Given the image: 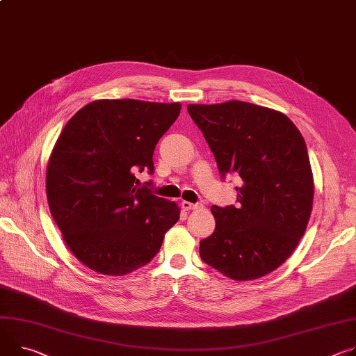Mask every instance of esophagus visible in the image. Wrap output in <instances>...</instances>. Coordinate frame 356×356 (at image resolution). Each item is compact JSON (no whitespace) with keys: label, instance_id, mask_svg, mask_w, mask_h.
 <instances>
[{"label":"esophagus","instance_id":"obj_1","mask_svg":"<svg viewBox=\"0 0 356 356\" xmlns=\"http://www.w3.org/2000/svg\"><path fill=\"white\" fill-rule=\"evenodd\" d=\"M181 209L186 210V211H190V210H199V209H203V204L202 203H190V202H183L181 203Z\"/></svg>","mask_w":356,"mask_h":356}]
</instances>
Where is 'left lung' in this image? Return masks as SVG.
Masks as SVG:
<instances>
[{
	"label": "left lung",
	"mask_w": 356,
	"mask_h": 356,
	"mask_svg": "<svg viewBox=\"0 0 356 356\" xmlns=\"http://www.w3.org/2000/svg\"><path fill=\"white\" fill-rule=\"evenodd\" d=\"M224 177L241 179L238 206L211 207L213 234L200 257L236 281L278 268L304 236L314 202V177L301 132L284 113L243 101L188 105Z\"/></svg>",
	"instance_id": "left-lung-1"
}]
</instances>
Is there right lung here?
<instances>
[{"instance_id":"obj_1","label":"right lung","mask_w":356,"mask_h":356,"mask_svg":"<svg viewBox=\"0 0 356 356\" xmlns=\"http://www.w3.org/2000/svg\"><path fill=\"white\" fill-rule=\"evenodd\" d=\"M181 105L98 99L62 129L47 168L51 214L68 248L88 268L126 275L159 252L177 222V203L139 187L153 152Z\"/></svg>"}]
</instances>
